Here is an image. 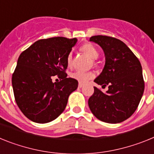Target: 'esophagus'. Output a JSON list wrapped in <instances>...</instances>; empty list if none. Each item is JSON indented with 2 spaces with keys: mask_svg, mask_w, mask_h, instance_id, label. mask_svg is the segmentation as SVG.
Here are the masks:
<instances>
[{
  "mask_svg": "<svg viewBox=\"0 0 154 154\" xmlns=\"http://www.w3.org/2000/svg\"><path fill=\"white\" fill-rule=\"evenodd\" d=\"M83 86H84V84H82V83H79V84H78V88H81Z\"/></svg>",
  "mask_w": 154,
  "mask_h": 154,
  "instance_id": "esophagus-1",
  "label": "esophagus"
}]
</instances>
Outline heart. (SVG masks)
<instances>
[{
  "instance_id": "heart-1",
  "label": "heart",
  "mask_w": 154,
  "mask_h": 154,
  "mask_svg": "<svg viewBox=\"0 0 154 154\" xmlns=\"http://www.w3.org/2000/svg\"><path fill=\"white\" fill-rule=\"evenodd\" d=\"M81 49L85 52L86 54H88L89 57L93 60H95L99 56V53L94 45L91 43H86L82 45ZM66 64L68 66H70L72 65V53H69L66 57ZM70 77L73 79H75L76 81L79 83H85L91 79L95 77V73L93 71H82V70H77L70 74Z\"/></svg>"
}]
</instances>
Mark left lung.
<instances>
[{
	"instance_id": "8db88e82",
	"label": "left lung",
	"mask_w": 154,
	"mask_h": 154,
	"mask_svg": "<svg viewBox=\"0 0 154 154\" xmlns=\"http://www.w3.org/2000/svg\"><path fill=\"white\" fill-rule=\"evenodd\" d=\"M90 41L98 44L105 56V67L94 82L102 88L109 86V90L103 93L94 87L88 105L101 121L119 123L134 113L143 94L141 63L131 49L118 38L94 35Z\"/></svg>"
}]
</instances>
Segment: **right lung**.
Segmentation results:
<instances>
[{
    "label": "right lung",
    "instance_id": "add662e5",
    "mask_svg": "<svg viewBox=\"0 0 154 154\" xmlns=\"http://www.w3.org/2000/svg\"><path fill=\"white\" fill-rule=\"evenodd\" d=\"M77 38L53 37L36 41L21 53L12 74L14 99L31 121L46 123L64 111L69 94L78 86L67 78L66 57ZM57 75L61 81L53 83Z\"/></svg>",
    "mask_w": 154,
    "mask_h": 154
}]
</instances>
